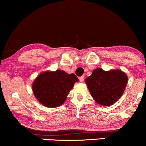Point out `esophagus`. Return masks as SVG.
I'll use <instances>...</instances> for the list:
<instances>
[{"instance_id": "esophagus-1", "label": "esophagus", "mask_w": 146, "mask_h": 146, "mask_svg": "<svg viewBox=\"0 0 146 146\" xmlns=\"http://www.w3.org/2000/svg\"><path fill=\"white\" fill-rule=\"evenodd\" d=\"M79 79L81 82H83L84 79H85V77H84V76H81V77H79Z\"/></svg>"}]
</instances>
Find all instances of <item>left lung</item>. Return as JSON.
<instances>
[{"label": "left lung", "instance_id": "obj_1", "mask_svg": "<svg viewBox=\"0 0 146 146\" xmlns=\"http://www.w3.org/2000/svg\"><path fill=\"white\" fill-rule=\"evenodd\" d=\"M128 77L120 70L105 71L97 68L86 79L91 95L98 104L110 106L116 102L124 93Z\"/></svg>", "mask_w": 146, "mask_h": 146}]
</instances>
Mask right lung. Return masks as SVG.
<instances>
[{"label":"right lung","instance_id":"right-lung-1","mask_svg":"<svg viewBox=\"0 0 146 146\" xmlns=\"http://www.w3.org/2000/svg\"><path fill=\"white\" fill-rule=\"evenodd\" d=\"M78 81L73 73L67 74L61 70L47 71L36 78L32 89L41 104L48 107H57L65 101L74 83Z\"/></svg>","mask_w":146,"mask_h":146}]
</instances>
